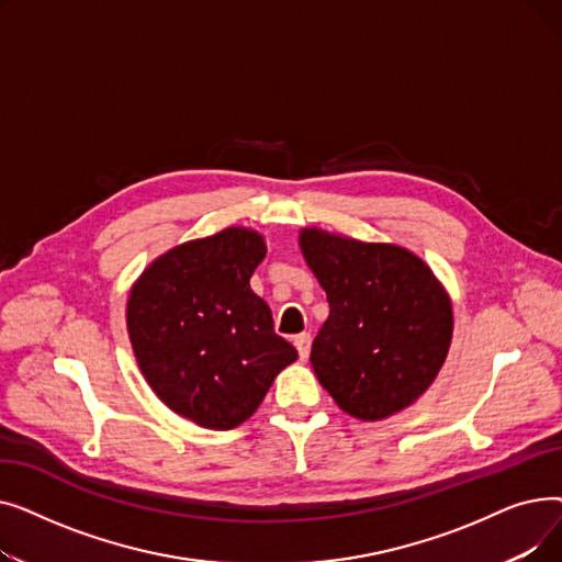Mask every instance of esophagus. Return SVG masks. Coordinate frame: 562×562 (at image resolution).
<instances>
[{"mask_svg": "<svg viewBox=\"0 0 562 562\" xmlns=\"http://www.w3.org/2000/svg\"><path fill=\"white\" fill-rule=\"evenodd\" d=\"M293 346H296L301 360H307V358H310V346H312L310 333H303V335H299V337H293Z\"/></svg>", "mask_w": 562, "mask_h": 562, "instance_id": "1", "label": "esophagus"}]
</instances>
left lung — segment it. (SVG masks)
Returning <instances> with one entry per match:
<instances>
[{"label": "left lung", "mask_w": 562, "mask_h": 562, "mask_svg": "<svg viewBox=\"0 0 562 562\" xmlns=\"http://www.w3.org/2000/svg\"><path fill=\"white\" fill-rule=\"evenodd\" d=\"M301 248L326 291L330 316L310 362L350 417L385 419L415 403L447 360L451 301L405 248L303 229Z\"/></svg>", "instance_id": "1"}]
</instances>
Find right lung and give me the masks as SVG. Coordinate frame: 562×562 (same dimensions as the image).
<instances>
[{
  "label": "right lung",
  "mask_w": 562,
  "mask_h": 562,
  "mask_svg": "<svg viewBox=\"0 0 562 562\" xmlns=\"http://www.w3.org/2000/svg\"><path fill=\"white\" fill-rule=\"evenodd\" d=\"M263 255L257 232L227 227L172 248L132 289L127 330L145 380L202 428L244 424L299 358L250 289Z\"/></svg>",
  "instance_id": "obj_1"
}]
</instances>
